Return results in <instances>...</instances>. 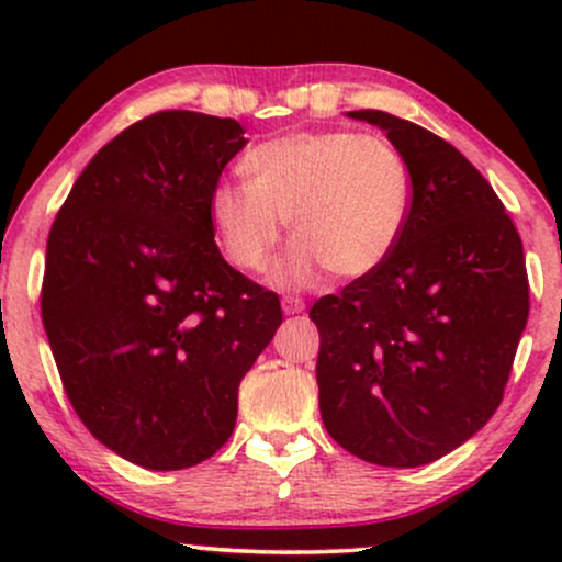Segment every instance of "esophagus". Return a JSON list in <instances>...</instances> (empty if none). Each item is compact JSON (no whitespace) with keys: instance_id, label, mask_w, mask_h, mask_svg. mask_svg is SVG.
<instances>
[{"instance_id":"obj_1","label":"esophagus","mask_w":562,"mask_h":562,"mask_svg":"<svg viewBox=\"0 0 562 562\" xmlns=\"http://www.w3.org/2000/svg\"><path fill=\"white\" fill-rule=\"evenodd\" d=\"M306 308V303L301 299H282V312L285 314H301Z\"/></svg>"}]
</instances>
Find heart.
<instances>
[{
	"label": "heart",
	"instance_id": "1",
	"mask_svg": "<svg viewBox=\"0 0 562 562\" xmlns=\"http://www.w3.org/2000/svg\"><path fill=\"white\" fill-rule=\"evenodd\" d=\"M248 182L211 190L209 211L224 256L263 272L290 218L293 243L277 267L285 288L312 285L330 269L357 280L396 248L412 205L406 160L389 139L351 128L295 132L256 145L243 158Z\"/></svg>",
	"mask_w": 562,
	"mask_h": 562
}]
</instances>
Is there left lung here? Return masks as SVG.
I'll use <instances>...</instances> for the list:
<instances>
[{"mask_svg": "<svg viewBox=\"0 0 562 562\" xmlns=\"http://www.w3.org/2000/svg\"><path fill=\"white\" fill-rule=\"evenodd\" d=\"M412 179L393 254L308 317L327 434L383 468L428 465L492 420L528 319L524 243L492 184L428 128L383 111Z\"/></svg>", "mask_w": 562, "mask_h": 562, "instance_id": "8db88e82", "label": "left lung"}]
</instances>
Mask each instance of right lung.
<instances>
[{
    "label": "right lung",
    "instance_id": "right-lung-1",
    "mask_svg": "<svg viewBox=\"0 0 562 562\" xmlns=\"http://www.w3.org/2000/svg\"><path fill=\"white\" fill-rule=\"evenodd\" d=\"M243 145L235 119L147 115L89 160L49 229L42 322L63 389L97 441L147 470L227 443L282 322L277 293L214 243L211 190Z\"/></svg>",
    "mask_w": 562,
    "mask_h": 562
}]
</instances>
